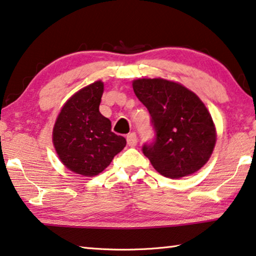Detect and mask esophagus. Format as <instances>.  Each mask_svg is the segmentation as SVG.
<instances>
[{
    "label": "esophagus",
    "instance_id": "esophagus-1",
    "mask_svg": "<svg viewBox=\"0 0 256 256\" xmlns=\"http://www.w3.org/2000/svg\"><path fill=\"white\" fill-rule=\"evenodd\" d=\"M126 141H128V144L130 146V147H134V146H136L138 138H136V133L132 132V133H130V134H128Z\"/></svg>",
    "mask_w": 256,
    "mask_h": 256
}]
</instances>
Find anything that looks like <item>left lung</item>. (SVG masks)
I'll return each instance as SVG.
<instances>
[{"label": "left lung", "instance_id": "left-lung-1", "mask_svg": "<svg viewBox=\"0 0 256 256\" xmlns=\"http://www.w3.org/2000/svg\"><path fill=\"white\" fill-rule=\"evenodd\" d=\"M132 85L155 130V139L142 147L154 168L171 179L197 172L208 163L216 141L212 116L202 101L172 80L140 78Z\"/></svg>", "mask_w": 256, "mask_h": 256}]
</instances>
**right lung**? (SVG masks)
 <instances>
[{"instance_id": "obj_1", "label": "right lung", "mask_w": 256, "mask_h": 256, "mask_svg": "<svg viewBox=\"0 0 256 256\" xmlns=\"http://www.w3.org/2000/svg\"><path fill=\"white\" fill-rule=\"evenodd\" d=\"M101 80L76 92L56 117L52 141L59 160L72 172L94 176L126 146L124 136L112 132V122L101 115Z\"/></svg>"}]
</instances>
